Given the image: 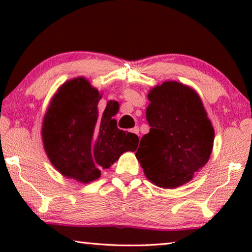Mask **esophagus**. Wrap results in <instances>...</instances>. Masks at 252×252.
<instances>
[{
  "label": "esophagus",
  "mask_w": 252,
  "mask_h": 252,
  "mask_svg": "<svg viewBox=\"0 0 252 252\" xmlns=\"http://www.w3.org/2000/svg\"><path fill=\"white\" fill-rule=\"evenodd\" d=\"M130 132H132V133H134L136 135H139V127L138 126H134L133 129H131Z\"/></svg>",
  "instance_id": "34e87169"
}]
</instances>
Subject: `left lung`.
<instances>
[{
	"mask_svg": "<svg viewBox=\"0 0 252 252\" xmlns=\"http://www.w3.org/2000/svg\"><path fill=\"white\" fill-rule=\"evenodd\" d=\"M151 129L135 157L144 174L160 188L173 189L192 180L210 158L215 130L193 89L167 81L148 94Z\"/></svg>",
	"mask_w": 252,
	"mask_h": 252,
	"instance_id": "8db88e82",
	"label": "left lung"
}]
</instances>
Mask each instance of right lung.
Wrapping results in <instances>:
<instances>
[{
	"instance_id": "1",
	"label": "right lung",
	"mask_w": 252,
	"mask_h": 252,
	"mask_svg": "<svg viewBox=\"0 0 252 252\" xmlns=\"http://www.w3.org/2000/svg\"><path fill=\"white\" fill-rule=\"evenodd\" d=\"M99 91L87 79L69 80L51 100L42 125V140L51 163L66 178L89 183L99 179L139 138L118 129L119 103L109 101L99 114Z\"/></svg>"
}]
</instances>
